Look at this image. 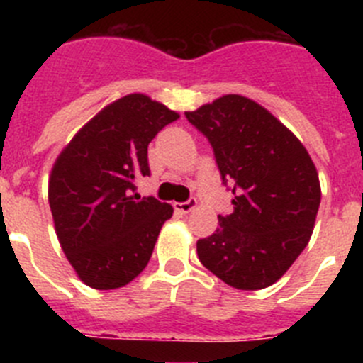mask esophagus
<instances>
[{
	"mask_svg": "<svg viewBox=\"0 0 363 363\" xmlns=\"http://www.w3.org/2000/svg\"><path fill=\"white\" fill-rule=\"evenodd\" d=\"M174 207L175 211L182 212V214H188V212H191L196 207V199H189L186 202H175Z\"/></svg>",
	"mask_w": 363,
	"mask_h": 363,
	"instance_id": "1",
	"label": "esophagus"
}]
</instances>
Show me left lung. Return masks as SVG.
I'll use <instances>...</instances> for the list:
<instances>
[{
  "label": "left lung",
  "instance_id": "obj_1",
  "mask_svg": "<svg viewBox=\"0 0 363 363\" xmlns=\"http://www.w3.org/2000/svg\"><path fill=\"white\" fill-rule=\"evenodd\" d=\"M186 119L212 145L233 212L196 242L205 269L237 290L276 283L307 246L320 208L316 167L302 142L267 108L226 94Z\"/></svg>",
  "mask_w": 363,
  "mask_h": 363
}]
</instances>
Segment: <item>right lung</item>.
<instances>
[{
  "label": "right lung",
  "mask_w": 363,
  "mask_h": 363,
  "mask_svg": "<svg viewBox=\"0 0 363 363\" xmlns=\"http://www.w3.org/2000/svg\"><path fill=\"white\" fill-rule=\"evenodd\" d=\"M177 119L145 94H128L98 112L57 156L50 212L61 247L87 286H124L151 259L174 208L135 193V181L151 174L149 142Z\"/></svg>",
  "instance_id": "obj_1"
}]
</instances>
